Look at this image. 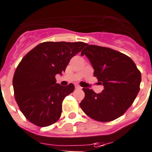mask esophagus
<instances>
[{
	"instance_id": "1",
	"label": "esophagus",
	"mask_w": 152,
	"mask_h": 152,
	"mask_svg": "<svg viewBox=\"0 0 152 152\" xmlns=\"http://www.w3.org/2000/svg\"><path fill=\"white\" fill-rule=\"evenodd\" d=\"M75 88H76V89H81V86H79L78 84H75Z\"/></svg>"
}]
</instances>
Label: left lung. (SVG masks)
<instances>
[{"label": "left lung", "mask_w": 152, "mask_h": 152, "mask_svg": "<svg viewBox=\"0 0 152 152\" xmlns=\"http://www.w3.org/2000/svg\"><path fill=\"white\" fill-rule=\"evenodd\" d=\"M81 52L94 69L104 90L95 93L83 88L82 110L99 122H110L123 115L131 106L140 91L141 73L134 62L124 53L109 48L86 44Z\"/></svg>", "instance_id": "left-lung-1"}]
</instances>
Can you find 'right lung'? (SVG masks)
<instances>
[{
  "instance_id": "add662e5",
  "label": "right lung",
  "mask_w": 152,
  "mask_h": 152,
  "mask_svg": "<svg viewBox=\"0 0 152 152\" xmlns=\"http://www.w3.org/2000/svg\"><path fill=\"white\" fill-rule=\"evenodd\" d=\"M82 42H45L23 57L12 80L15 99L27 120L39 127L55 123L63 99L75 86L56 83L55 75L65 72L71 59L86 46Z\"/></svg>"
}]
</instances>
